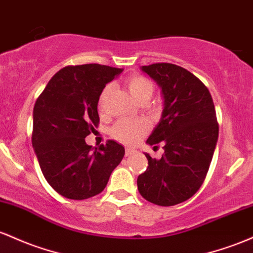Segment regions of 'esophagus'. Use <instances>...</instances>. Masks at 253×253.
Listing matches in <instances>:
<instances>
[{"mask_svg": "<svg viewBox=\"0 0 253 253\" xmlns=\"http://www.w3.org/2000/svg\"><path fill=\"white\" fill-rule=\"evenodd\" d=\"M134 153H135L134 149H131V148H126V157H129V155L134 154Z\"/></svg>", "mask_w": 253, "mask_h": 253, "instance_id": "1", "label": "esophagus"}]
</instances>
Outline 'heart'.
<instances>
[{
  "mask_svg": "<svg viewBox=\"0 0 253 253\" xmlns=\"http://www.w3.org/2000/svg\"><path fill=\"white\" fill-rule=\"evenodd\" d=\"M126 86L131 95L134 96L136 100H140L141 98L148 96L150 98L154 90L152 81L149 79L144 78L142 75H132L127 79ZM110 92V86H106L100 93L99 96V110L103 111L105 101H106L107 95ZM149 129V123L143 118L137 119H121L115 126L112 127L111 135L113 138L117 141L123 142L126 144H134L138 142L147 134Z\"/></svg>",
  "mask_w": 253,
  "mask_h": 253,
  "instance_id": "b5f03b06",
  "label": "heart"
}]
</instances>
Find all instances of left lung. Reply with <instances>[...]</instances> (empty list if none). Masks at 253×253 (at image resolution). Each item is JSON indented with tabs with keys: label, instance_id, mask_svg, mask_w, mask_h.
Here are the masks:
<instances>
[{
	"label": "left lung",
	"instance_id": "left-lung-1",
	"mask_svg": "<svg viewBox=\"0 0 253 253\" xmlns=\"http://www.w3.org/2000/svg\"><path fill=\"white\" fill-rule=\"evenodd\" d=\"M161 87L164 110L147 143L163 144L161 159H148L138 175L142 197L169 207L192 197L203 184L218 137V123L211 92L192 73L172 63L143 65Z\"/></svg>",
	"mask_w": 253,
	"mask_h": 253
}]
</instances>
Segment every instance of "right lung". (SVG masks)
I'll return each instance as SVG.
<instances>
[{"mask_svg":"<svg viewBox=\"0 0 253 253\" xmlns=\"http://www.w3.org/2000/svg\"><path fill=\"white\" fill-rule=\"evenodd\" d=\"M122 72L95 63L68 65L52 76L37 99L33 148L45 179L69 200L100 194L124 157V147L116 141L94 150L84 141L99 124L100 93Z\"/></svg>","mask_w":253,"mask_h":253,"instance_id":"obj_1","label":"right lung"}]
</instances>
